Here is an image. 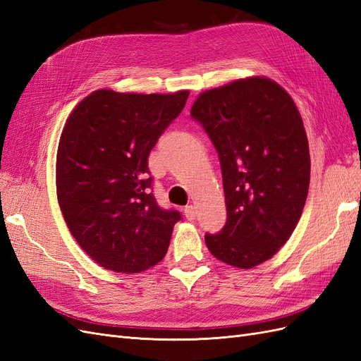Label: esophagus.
<instances>
[{"instance_id": "obj_1", "label": "esophagus", "mask_w": 361, "mask_h": 361, "mask_svg": "<svg viewBox=\"0 0 361 361\" xmlns=\"http://www.w3.org/2000/svg\"><path fill=\"white\" fill-rule=\"evenodd\" d=\"M183 214H185V216H187L188 221H192L195 215H197V211H195V207L192 204H190V206H185Z\"/></svg>"}]
</instances>
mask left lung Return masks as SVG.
<instances>
[{
  "label": "left lung",
  "mask_w": 361,
  "mask_h": 361,
  "mask_svg": "<svg viewBox=\"0 0 361 361\" xmlns=\"http://www.w3.org/2000/svg\"><path fill=\"white\" fill-rule=\"evenodd\" d=\"M191 117L221 164L227 221L204 235L211 253L248 269L274 256L297 227L310 182L309 141L285 89L262 76L203 92Z\"/></svg>",
  "instance_id": "1"
}]
</instances>
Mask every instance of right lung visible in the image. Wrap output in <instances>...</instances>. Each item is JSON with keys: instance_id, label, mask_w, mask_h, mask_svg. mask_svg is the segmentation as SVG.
I'll use <instances>...</instances> for the list:
<instances>
[{"instance_id": "1", "label": "right lung", "mask_w": 361, "mask_h": 361, "mask_svg": "<svg viewBox=\"0 0 361 361\" xmlns=\"http://www.w3.org/2000/svg\"><path fill=\"white\" fill-rule=\"evenodd\" d=\"M188 96L96 90L63 128L56 164L60 209L75 241L106 269L141 272L167 253L182 215L157 203L147 159Z\"/></svg>"}]
</instances>
